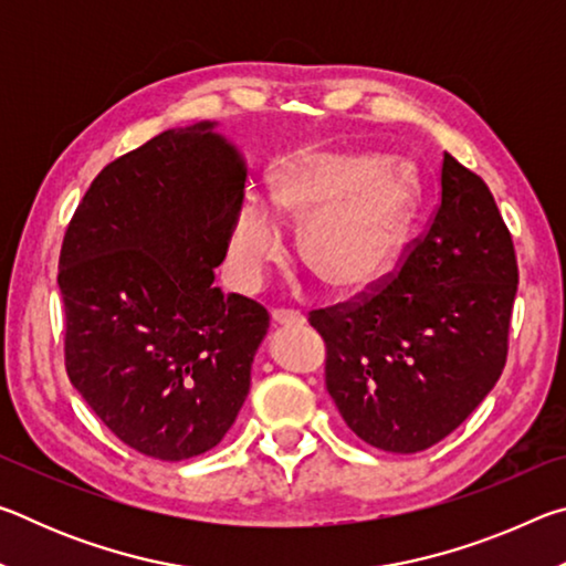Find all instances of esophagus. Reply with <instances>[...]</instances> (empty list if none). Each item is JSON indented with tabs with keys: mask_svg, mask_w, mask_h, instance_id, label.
<instances>
[{
	"mask_svg": "<svg viewBox=\"0 0 566 566\" xmlns=\"http://www.w3.org/2000/svg\"><path fill=\"white\" fill-rule=\"evenodd\" d=\"M272 324L274 327H300L304 317L294 310H272Z\"/></svg>",
	"mask_w": 566,
	"mask_h": 566,
	"instance_id": "1",
	"label": "esophagus"
}]
</instances>
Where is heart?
Returning a JSON list of instances; mask_svg holds the SVG:
<instances>
[{
    "label": "heart",
    "mask_w": 566,
    "mask_h": 566,
    "mask_svg": "<svg viewBox=\"0 0 566 566\" xmlns=\"http://www.w3.org/2000/svg\"><path fill=\"white\" fill-rule=\"evenodd\" d=\"M276 212L304 222V262L334 292L357 294L379 284L405 252L417 214L419 185L401 161L304 149L276 161L270 175ZM282 256V232L260 202H247L229 237V262L247 284Z\"/></svg>",
    "instance_id": "obj_1"
}]
</instances>
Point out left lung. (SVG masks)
I'll return each instance as SVG.
<instances>
[{
	"mask_svg": "<svg viewBox=\"0 0 566 566\" xmlns=\"http://www.w3.org/2000/svg\"><path fill=\"white\" fill-rule=\"evenodd\" d=\"M439 205L397 270L310 312L327 347V389L364 442L415 454L472 415L510 352L516 254L484 179L442 159Z\"/></svg>",
	"mask_w": 566,
	"mask_h": 566,
	"instance_id": "obj_1",
	"label": "left lung"
}]
</instances>
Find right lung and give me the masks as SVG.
Masks as SVG:
<instances>
[{
  "label": "right lung",
  "instance_id": "add662e5",
  "mask_svg": "<svg viewBox=\"0 0 566 566\" xmlns=\"http://www.w3.org/2000/svg\"><path fill=\"white\" fill-rule=\"evenodd\" d=\"M212 127L109 161L60 252L66 377L119 442L161 462L222 442L270 327L260 302L212 286L247 177Z\"/></svg>",
  "mask_w": 566,
  "mask_h": 566
}]
</instances>
